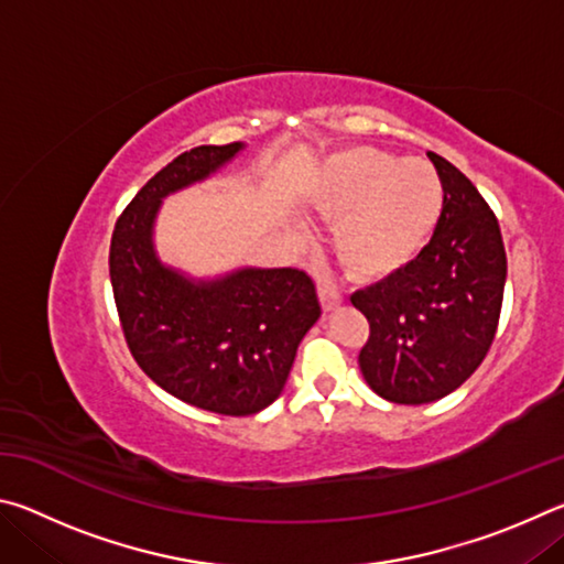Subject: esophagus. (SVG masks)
<instances>
[{"label":"esophagus","instance_id":"1","mask_svg":"<svg viewBox=\"0 0 564 564\" xmlns=\"http://www.w3.org/2000/svg\"><path fill=\"white\" fill-rule=\"evenodd\" d=\"M318 299H321L323 311H336L338 305L343 303L340 293L336 289H330V285H326V283L318 285Z\"/></svg>","mask_w":564,"mask_h":564}]
</instances>
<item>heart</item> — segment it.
I'll list each match as a JSON object with an SVG mask.
<instances>
[{"label":"heart","instance_id":"1","mask_svg":"<svg viewBox=\"0 0 564 564\" xmlns=\"http://www.w3.org/2000/svg\"><path fill=\"white\" fill-rule=\"evenodd\" d=\"M305 204L333 226V256L348 279L380 283L405 271L431 243L445 188L427 161L352 147L323 161Z\"/></svg>","mask_w":564,"mask_h":564}]
</instances>
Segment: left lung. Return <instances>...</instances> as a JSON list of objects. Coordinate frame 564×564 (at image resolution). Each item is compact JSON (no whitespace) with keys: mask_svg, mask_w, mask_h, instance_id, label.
Segmentation results:
<instances>
[{"mask_svg":"<svg viewBox=\"0 0 564 564\" xmlns=\"http://www.w3.org/2000/svg\"><path fill=\"white\" fill-rule=\"evenodd\" d=\"M427 156L445 188L431 243L405 271L350 295L370 323L360 373L400 405L433 403L475 373L498 330L508 275L498 218L480 191L451 161Z\"/></svg>","mask_w":564,"mask_h":564,"instance_id":"left-lung-1","label":"left lung"}]
</instances>
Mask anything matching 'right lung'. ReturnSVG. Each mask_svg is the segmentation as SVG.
Returning a JSON list of instances; mask_svg holds the SVG:
<instances>
[{
    "mask_svg": "<svg viewBox=\"0 0 564 564\" xmlns=\"http://www.w3.org/2000/svg\"><path fill=\"white\" fill-rule=\"evenodd\" d=\"M246 147H196L159 171L123 208L109 275L119 321L139 368L178 400L221 415H253L283 393L305 333L321 318L311 275L236 269L194 279L159 259L161 202L202 184Z\"/></svg>",
    "mask_w": 564,
    "mask_h": 564,
    "instance_id": "obj_1",
    "label": "right lung"
}]
</instances>
